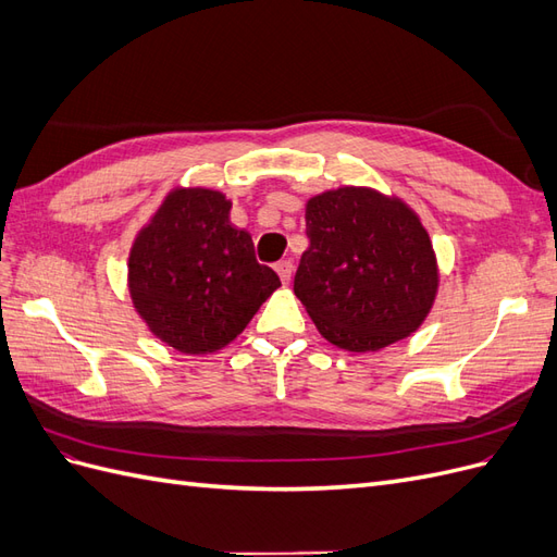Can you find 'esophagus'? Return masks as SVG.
<instances>
[{
	"mask_svg": "<svg viewBox=\"0 0 557 557\" xmlns=\"http://www.w3.org/2000/svg\"><path fill=\"white\" fill-rule=\"evenodd\" d=\"M276 274L281 276V281L283 283H290V278H293V260H281V262H276Z\"/></svg>",
	"mask_w": 557,
	"mask_h": 557,
	"instance_id": "esophagus-1",
	"label": "esophagus"
}]
</instances>
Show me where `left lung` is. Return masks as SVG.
Instances as JSON below:
<instances>
[{"mask_svg": "<svg viewBox=\"0 0 557 557\" xmlns=\"http://www.w3.org/2000/svg\"><path fill=\"white\" fill-rule=\"evenodd\" d=\"M305 218L311 244L297 267L295 295L330 344L381 350L423 325L440 269L409 205L344 185L311 197Z\"/></svg>", "mask_w": 557, "mask_h": 557, "instance_id": "left-lung-1", "label": "left lung"}]
</instances>
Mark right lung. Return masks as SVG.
Segmentation results:
<instances>
[{
  "label": "right lung",
  "mask_w": 557,
  "mask_h": 557,
  "mask_svg": "<svg viewBox=\"0 0 557 557\" xmlns=\"http://www.w3.org/2000/svg\"><path fill=\"white\" fill-rule=\"evenodd\" d=\"M232 201L211 188H174L137 234L127 262L132 305L160 342L205 356L237 339L281 281L256 260Z\"/></svg>",
  "instance_id": "right-lung-1"
}]
</instances>
